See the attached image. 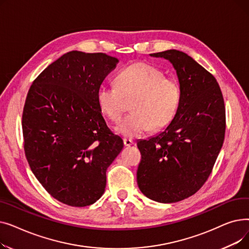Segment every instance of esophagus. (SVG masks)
<instances>
[{"mask_svg":"<svg viewBox=\"0 0 249 249\" xmlns=\"http://www.w3.org/2000/svg\"><path fill=\"white\" fill-rule=\"evenodd\" d=\"M123 142H124V145L125 146H130V145H133L134 144V141L132 139H129V138H124Z\"/></svg>","mask_w":249,"mask_h":249,"instance_id":"1","label":"esophagus"}]
</instances>
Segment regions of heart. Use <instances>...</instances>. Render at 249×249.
<instances>
[{
	"instance_id": "obj_1",
	"label": "heart",
	"mask_w": 249,
	"mask_h": 249,
	"mask_svg": "<svg viewBox=\"0 0 249 249\" xmlns=\"http://www.w3.org/2000/svg\"><path fill=\"white\" fill-rule=\"evenodd\" d=\"M118 85L103 84L97 91L101 111L114 122L119 121L126 109V99L133 111L119 125L117 131L134 138L152 127L160 129L171 123L178 110L179 87L176 80L144 62L133 63L117 76Z\"/></svg>"
}]
</instances>
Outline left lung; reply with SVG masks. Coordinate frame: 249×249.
Here are the masks:
<instances>
[{"instance_id": "1", "label": "left lung", "mask_w": 249, "mask_h": 249, "mask_svg": "<svg viewBox=\"0 0 249 249\" xmlns=\"http://www.w3.org/2000/svg\"><path fill=\"white\" fill-rule=\"evenodd\" d=\"M150 55L173 63L180 97L171 124L137 142V184L153 201L176 203L197 193L212 173L225 137L224 99L214 75L185 52L171 49Z\"/></svg>"}]
</instances>
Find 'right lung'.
Returning a JSON list of instances; mask_svg holds the SVG:
<instances>
[{
    "instance_id": "obj_1",
    "label": "right lung",
    "mask_w": 249,
    "mask_h": 249,
    "mask_svg": "<svg viewBox=\"0 0 249 249\" xmlns=\"http://www.w3.org/2000/svg\"><path fill=\"white\" fill-rule=\"evenodd\" d=\"M106 53L70 51L49 64L26 97L22 130L31 171L49 195L72 207L99 200L106 172L123 148L97 101L118 63Z\"/></svg>"
}]
</instances>
